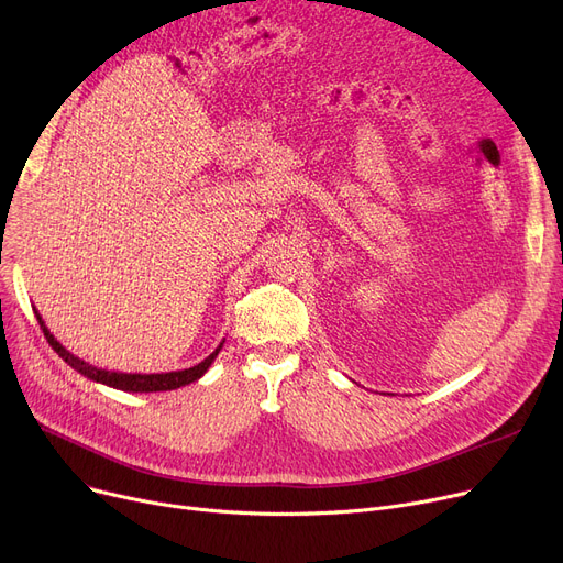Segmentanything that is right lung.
Wrapping results in <instances>:
<instances>
[{"label": "right lung", "mask_w": 563, "mask_h": 563, "mask_svg": "<svg viewBox=\"0 0 563 563\" xmlns=\"http://www.w3.org/2000/svg\"><path fill=\"white\" fill-rule=\"evenodd\" d=\"M36 319L41 323V329L49 342V346L58 353V358H64L73 369H77L81 376L91 378L96 383H102V386L123 390V393H164V390H177L183 386H189V383L198 380L210 365L214 363V358L219 356V351L223 346V342L207 356L202 363L189 367V369H177V372H164V374H125V372H109L102 367H96L91 363H84L81 358H77L75 353H70L62 342H56V338L49 333V329L45 327L43 317L36 310Z\"/></svg>", "instance_id": "right-lung-1"}]
</instances>
